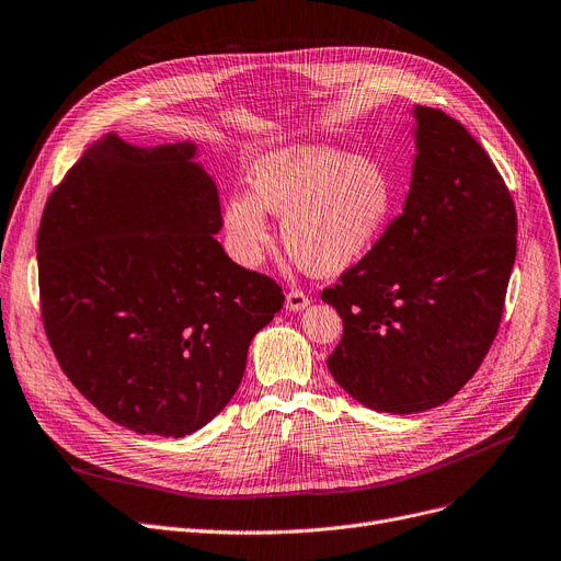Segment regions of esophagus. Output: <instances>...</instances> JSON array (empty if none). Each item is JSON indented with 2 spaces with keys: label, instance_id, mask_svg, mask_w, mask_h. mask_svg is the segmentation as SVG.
<instances>
[{
  "label": "esophagus",
  "instance_id": "obj_1",
  "mask_svg": "<svg viewBox=\"0 0 561 561\" xmlns=\"http://www.w3.org/2000/svg\"><path fill=\"white\" fill-rule=\"evenodd\" d=\"M284 307H286L288 311H305V309L309 307V296H307L305 290L293 288V290H288V293H286V302H284Z\"/></svg>",
  "mask_w": 561,
  "mask_h": 561
}]
</instances>
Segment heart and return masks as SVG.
<instances>
[{
    "label": "heart",
    "instance_id": "1",
    "mask_svg": "<svg viewBox=\"0 0 561 561\" xmlns=\"http://www.w3.org/2000/svg\"><path fill=\"white\" fill-rule=\"evenodd\" d=\"M250 193H231L222 227L243 263H259L271 245L265 211L282 216L290 259L311 275H336L357 263L385 231L393 188L368 159L318 145L286 147L259 161Z\"/></svg>",
    "mask_w": 561,
    "mask_h": 561
}]
</instances>
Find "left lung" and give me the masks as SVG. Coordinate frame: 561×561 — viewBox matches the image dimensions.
<instances>
[{"label": "left lung", "instance_id": "1", "mask_svg": "<svg viewBox=\"0 0 561 561\" xmlns=\"http://www.w3.org/2000/svg\"><path fill=\"white\" fill-rule=\"evenodd\" d=\"M402 214L322 300L343 318L328 359L357 402L419 414L476 375L497 334L516 259V206L455 117L416 106Z\"/></svg>", "mask_w": 561, "mask_h": 561}]
</instances>
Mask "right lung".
Here are the masks:
<instances>
[{
    "instance_id": "1",
    "label": "right lung",
    "mask_w": 561,
    "mask_h": 561,
    "mask_svg": "<svg viewBox=\"0 0 561 561\" xmlns=\"http://www.w3.org/2000/svg\"><path fill=\"white\" fill-rule=\"evenodd\" d=\"M193 142L104 136L58 184L38 229L47 341L106 419L180 438L239 389L248 347L284 305L216 236L218 188Z\"/></svg>"
}]
</instances>
